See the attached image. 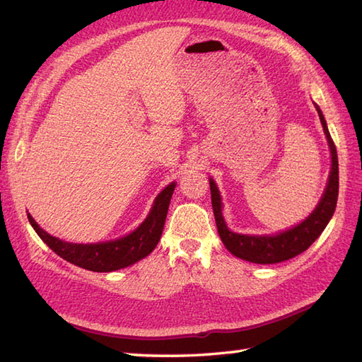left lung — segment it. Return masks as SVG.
I'll return each instance as SVG.
<instances>
[{
    "label": "left lung",
    "instance_id": "left-lung-1",
    "mask_svg": "<svg viewBox=\"0 0 362 362\" xmlns=\"http://www.w3.org/2000/svg\"><path fill=\"white\" fill-rule=\"evenodd\" d=\"M316 110L319 113V118L324 127V132L327 136V141L329 146V152H332V171L328 175V183L322 196L320 202L316 209L306 218L303 222H300L296 227H292L286 232L276 233V235H240L235 232H230L224 216H222V202L219 189L213 179H210V191H211V205L214 219H216L218 233L221 236L222 243L227 247V250L232 255L250 261V263L257 264H274L281 263L294 258L300 253L305 252L310 245L317 240L320 233L332 219L333 213L336 210L337 204V193H339V166H337V152L336 146L332 140V135L328 132L327 121L324 118V113L319 109L317 104Z\"/></svg>",
    "mask_w": 362,
    "mask_h": 362
}]
</instances>
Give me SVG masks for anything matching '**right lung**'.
Masks as SVG:
<instances>
[{
  "label": "right lung",
  "instance_id": "1",
  "mask_svg": "<svg viewBox=\"0 0 362 362\" xmlns=\"http://www.w3.org/2000/svg\"><path fill=\"white\" fill-rule=\"evenodd\" d=\"M175 183L169 185L153 201L152 209L140 227L132 233L119 238V240L98 243V244H74L59 240L56 236L46 233L34 218L28 213L30 226L46 245L56 252L60 258L70 261L71 264L93 272H112L118 269L135 264L136 261L148 257L157 247L161 232L165 227V219L169 209V202L174 193Z\"/></svg>",
  "mask_w": 362,
  "mask_h": 362
}]
</instances>
